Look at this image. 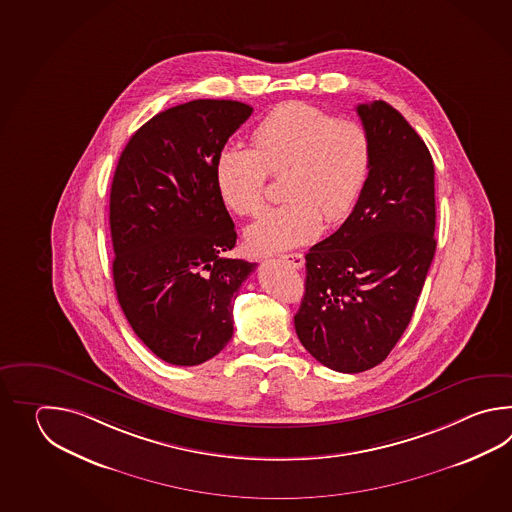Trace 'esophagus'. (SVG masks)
Listing matches in <instances>:
<instances>
[{
    "label": "esophagus",
    "instance_id": "obj_1",
    "mask_svg": "<svg viewBox=\"0 0 512 512\" xmlns=\"http://www.w3.org/2000/svg\"><path fill=\"white\" fill-rule=\"evenodd\" d=\"M282 261H285L287 265H291L294 269H302L304 267V256L300 252H291V254H283Z\"/></svg>",
    "mask_w": 512,
    "mask_h": 512
}]
</instances>
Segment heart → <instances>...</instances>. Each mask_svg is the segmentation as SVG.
I'll return each instance as SVG.
<instances>
[{"label": "heart", "instance_id": "1", "mask_svg": "<svg viewBox=\"0 0 512 512\" xmlns=\"http://www.w3.org/2000/svg\"><path fill=\"white\" fill-rule=\"evenodd\" d=\"M252 150L227 146L214 179L219 197L238 216H254L269 174H283L280 207L247 229L252 251L278 252L318 236L322 221L348 218L371 168V139L357 120L337 119L307 102L291 100L269 111L251 133Z\"/></svg>", "mask_w": 512, "mask_h": 512}]
</instances>
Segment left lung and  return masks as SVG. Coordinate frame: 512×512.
Wrapping results in <instances>:
<instances>
[{"instance_id":"8db88e82","label":"left lung","mask_w":512,"mask_h":512,"mask_svg":"<svg viewBox=\"0 0 512 512\" xmlns=\"http://www.w3.org/2000/svg\"><path fill=\"white\" fill-rule=\"evenodd\" d=\"M371 168L342 227L305 254L294 329L320 364L360 373L390 355L414 315L434 260V161L384 100L357 106Z\"/></svg>"}]
</instances>
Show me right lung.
<instances>
[{
  "label": "right lung",
  "mask_w": 512,
  "mask_h": 512,
  "mask_svg": "<svg viewBox=\"0 0 512 512\" xmlns=\"http://www.w3.org/2000/svg\"><path fill=\"white\" fill-rule=\"evenodd\" d=\"M238 100L161 111L120 153L109 194L113 282L131 329L168 364L197 366L234 333L232 307L256 263L227 258L238 234L214 179L251 117Z\"/></svg>",
  "instance_id": "obj_1"
}]
</instances>
